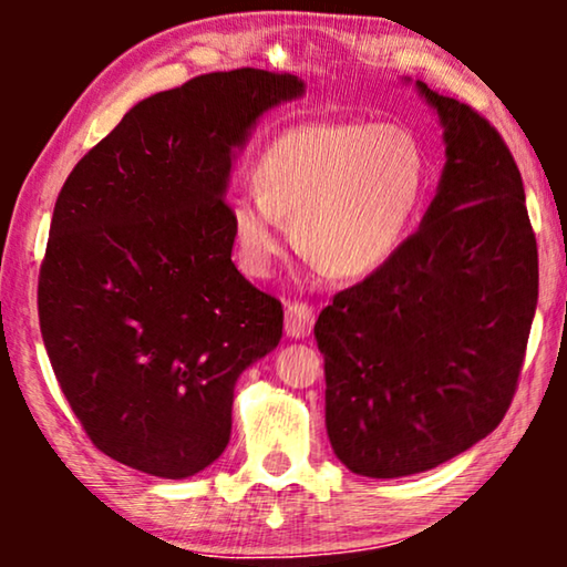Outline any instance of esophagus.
Instances as JSON below:
<instances>
[{
	"instance_id": "34e87169",
	"label": "esophagus",
	"mask_w": 567,
	"mask_h": 567,
	"mask_svg": "<svg viewBox=\"0 0 567 567\" xmlns=\"http://www.w3.org/2000/svg\"><path fill=\"white\" fill-rule=\"evenodd\" d=\"M315 328V309L307 305H289L286 307V317H284V332L286 338L293 340H305L312 336Z\"/></svg>"
}]
</instances>
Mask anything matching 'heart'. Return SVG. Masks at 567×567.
<instances>
[{
    "instance_id": "obj_1",
    "label": "heart",
    "mask_w": 567,
    "mask_h": 567,
    "mask_svg": "<svg viewBox=\"0 0 567 567\" xmlns=\"http://www.w3.org/2000/svg\"><path fill=\"white\" fill-rule=\"evenodd\" d=\"M255 190L229 198L237 262L268 276L286 247V221L315 266L361 278L405 243L429 185V159L410 131L361 121L299 123L252 167Z\"/></svg>"
}]
</instances>
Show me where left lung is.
<instances>
[{
	"label": "left lung",
	"instance_id": "obj_1",
	"mask_svg": "<svg viewBox=\"0 0 567 567\" xmlns=\"http://www.w3.org/2000/svg\"><path fill=\"white\" fill-rule=\"evenodd\" d=\"M413 84L446 162L398 255L322 309L324 425L363 477H408L467 452L503 421L524 363L539 266L522 173L491 123Z\"/></svg>",
	"mask_w": 567,
	"mask_h": 567
}]
</instances>
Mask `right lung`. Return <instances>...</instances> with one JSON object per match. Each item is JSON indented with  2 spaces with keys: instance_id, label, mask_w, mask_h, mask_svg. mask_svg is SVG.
I'll return each instance as SVG.
<instances>
[{
  "instance_id": "add662e5",
  "label": "right lung",
  "mask_w": 567,
  "mask_h": 567,
  "mask_svg": "<svg viewBox=\"0 0 567 567\" xmlns=\"http://www.w3.org/2000/svg\"><path fill=\"white\" fill-rule=\"evenodd\" d=\"M293 74L214 72L157 92L76 162L38 281L61 392L100 452L185 480L229 444L235 384L281 340L284 309L231 262L237 154Z\"/></svg>"
}]
</instances>
